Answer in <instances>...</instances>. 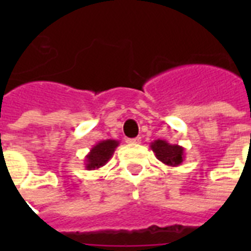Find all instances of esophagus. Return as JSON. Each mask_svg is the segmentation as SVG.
Instances as JSON below:
<instances>
[{"label": "esophagus", "instance_id": "34e87169", "mask_svg": "<svg viewBox=\"0 0 251 251\" xmlns=\"http://www.w3.org/2000/svg\"><path fill=\"white\" fill-rule=\"evenodd\" d=\"M127 143H130V145H139V143H142V138L141 137L127 138Z\"/></svg>", "mask_w": 251, "mask_h": 251}]
</instances>
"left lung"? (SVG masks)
Segmentation results:
<instances>
[{"label":"left lung","mask_w":251,"mask_h":251,"mask_svg":"<svg viewBox=\"0 0 251 251\" xmlns=\"http://www.w3.org/2000/svg\"><path fill=\"white\" fill-rule=\"evenodd\" d=\"M151 150L163 164L168 167H178L185 160V149L182 146L171 145L164 139H156L151 143Z\"/></svg>","instance_id":"8db88e82"}]
</instances>
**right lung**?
<instances>
[{
    "instance_id": "1",
    "label": "right lung",
    "mask_w": 251,
    "mask_h": 251,
    "mask_svg": "<svg viewBox=\"0 0 251 251\" xmlns=\"http://www.w3.org/2000/svg\"><path fill=\"white\" fill-rule=\"evenodd\" d=\"M118 145H120V142L114 141V139H106V141H100L99 143H96L90 150V152L86 155V159H84L86 169L94 171V169L104 167L110 160V157Z\"/></svg>"
}]
</instances>
